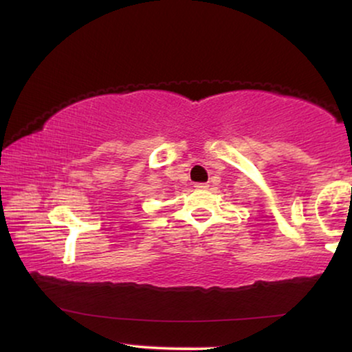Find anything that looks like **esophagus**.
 Wrapping results in <instances>:
<instances>
[{
	"instance_id": "34e87169",
	"label": "esophagus",
	"mask_w": 352,
	"mask_h": 352,
	"mask_svg": "<svg viewBox=\"0 0 352 352\" xmlns=\"http://www.w3.org/2000/svg\"><path fill=\"white\" fill-rule=\"evenodd\" d=\"M195 187H197V189H206V187H208V184H205V182H197Z\"/></svg>"
}]
</instances>
